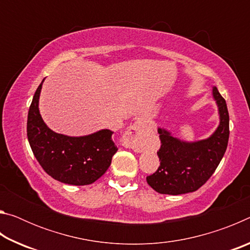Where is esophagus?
<instances>
[{
    "mask_svg": "<svg viewBox=\"0 0 250 250\" xmlns=\"http://www.w3.org/2000/svg\"><path fill=\"white\" fill-rule=\"evenodd\" d=\"M145 131H146V121L139 119L134 122L132 125L125 132V143L128 147H131L134 151L140 152L143 150L146 146L145 139Z\"/></svg>",
    "mask_w": 250,
    "mask_h": 250,
    "instance_id": "34e87169",
    "label": "esophagus"
}]
</instances>
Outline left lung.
<instances>
[{"mask_svg": "<svg viewBox=\"0 0 250 250\" xmlns=\"http://www.w3.org/2000/svg\"><path fill=\"white\" fill-rule=\"evenodd\" d=\"M213 97L219 113V125L205 140L182 141L167 130L159 128L161 147L158 151L160 167L146 182L160 194L180 195L195 192L213 175L221 162L229 138V115L227 104L216 87Z\"/></svg>", "mask_w": 250, "mask_h": 250, "instance_id": "obj_1", "label": "left lung"}]
</instances>
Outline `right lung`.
I'll return each instance as SVG.
<instances>
[{
    "instance_id": "1",
    "label": "right lung",
    "mask_w": 250,
    "mask_h": 250,
    "mask_svg": "<svg viewBox=\"0 0 250 250\" xmlns=\"http://www.w3.org/2000/svg\"><path fill=\"white\" fill-rule=\"evenodd\" d=\"M41 84L33 97L27 116V139L44 171L53 179L70 185H88L103 176L118 151L108 129L83 137H68L54 132L39 109Z\"/></svg>"
}]
</instances>
